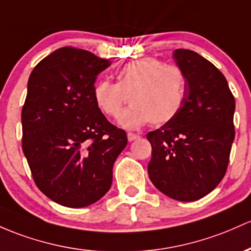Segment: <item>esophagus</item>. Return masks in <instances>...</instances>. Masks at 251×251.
<instances>
[{"instance_id": "1", "label": "esophagus", "mask_w": 251, "mask_h": 251, "mask_svg": "<svg viewBox=\"0 0 251 251\" xmlns=\"http://www.w3.org/2000/svg\"><path fill=\"white\" fill-rule=\"evenodd\" d=\"M139 138V134H136V133H127V139L128 142H133V140L138 139Z\"/></svg>"}]
</instances>
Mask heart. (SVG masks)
<instances>
[{"label":"heart","mask_w":251,"mask_h":251,"mask_svg":"<svg viewBox=\"0 0 251 251\" xmlns=\"http://www.w3.org/2000/svg\"><path fill=\"white\" fill-rule=\"evenodd\" d=\"M118 83L101 81L95 85L94 98L106 115L117 118L125 104L132 106L118 123L133 130L150 121L162 126L177 117L186 99V77L180 68L166 65L156 58H142L124 65Z\"/></svg>","instance_id":"heart-1"}]
</instances>
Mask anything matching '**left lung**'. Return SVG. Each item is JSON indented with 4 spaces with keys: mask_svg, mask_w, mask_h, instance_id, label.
<instances>
[{
    "mask_svg": "<svg viewBox=\"0 0 251 251\" xmlns=\"http://www.w3.org/2000/svg\"><path fill=\"white\" fill-rule=\"evenodd\" d=\"M186 77V99L177 117L149 132L153 186L172 199L195 201L218 186L235 139V98L224 75L191 50H175Z\"/></svg>",
    "mask_w": 251,
    "mask_h": 251,
    "instance_id": "8db88e82",
    "label": "left lung"
}]
</instances>
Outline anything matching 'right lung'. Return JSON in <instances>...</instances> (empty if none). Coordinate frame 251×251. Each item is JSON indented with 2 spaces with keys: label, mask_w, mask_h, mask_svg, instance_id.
I'll list each match as a JSON object with an SVG mask.
<instances>
[{
  "label": "right lung",
  "mask_w": 251,
  "mask_h": 251,
  "mask_svg": "<svg viewBox=\"0 0 251 251\" xmlns=\"http://www.w3.org/2000/svg\"><path fill=\"white\" fill-rule=\"evenodd\" d=\"M111 62L62 48L33 69L27 83L23 150L34 182L49 199L85 207L109 191L113 164L127 144L94 98L95 79Z\"/></svg>",
  "instance_id": "obj_1"
}]
</instances>
